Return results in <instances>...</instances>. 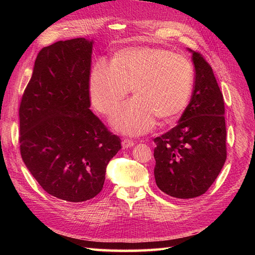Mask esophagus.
Returning <instances> with one entry per match:
<instances>
[{"label": "esophagus", "instance_id": "34e87169", "mask_svg": "<svg viewBox=\"0 0 255 255\" xmlns=\"http://www.w3.org/2000/svg\"><path fill=\"white\" fill-rule=\"evenodd\" d=\"M135 144V142L132 139H128V138H123L122 139V146L123 148H130V146H133Z\"/></svg>", "mask_w": 255, "mask_h": 255}]
</instances>
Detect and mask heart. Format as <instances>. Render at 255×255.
<instances>
[{
    "label": "heart",
    "mask_w": 255,
    "mask_h": 255,
    "mask_svg": "<svg viewBox=\"0 0 255 255\" xmlns=\"http://www.w3.org/2000/svg\"><path fill=\"white\" fill-rule=\"evenodd\" d=\"M194 83L188 58L166 49L133 47L116 52L111 65L97 61L89 75V95L99 112L110 115L132 88L135 97L121 105L112 125L122 133L140 135L154 128L156 117L170 120L180 115Z\"/></svg>",
    "instance_id": "heart-1"
}]
</instances>
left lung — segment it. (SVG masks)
Masks as SVG:
<instances>
[{"mask_svg":"<svg viewBox=\"0 0 255 255\" xmlns=\"http://www.w3.org/2000/svg\"><path fill=\"white\" fill-rule=\"evenodd\" d=\"M195 86L177 126L154 138L157 187L177 199L201 196L227 159L225 101L210 64L191 51Z\"/></svg>","mask_w":255,"mask_h":255,"instance_id":"8db88e82","label":"left lung"}]
</instances>
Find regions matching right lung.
<instances>
[{
    "label": "right lung",
    "mask_w": 255,
    "mask_h": 255,
    "mask_svg": "<svg viewBox=\"0 0 255 255\" xmlns=\"http://www.w3.org/2000/svg\"><path fill=\"white\" fill-rule=\"evenodd\" d=\"M92 43L74 38L41 49L19 109L23 161L43 190L68 202L95 198L121 149L89 110Z\"/></svg>",
    "instance_id": "1"
}]
</instances>
